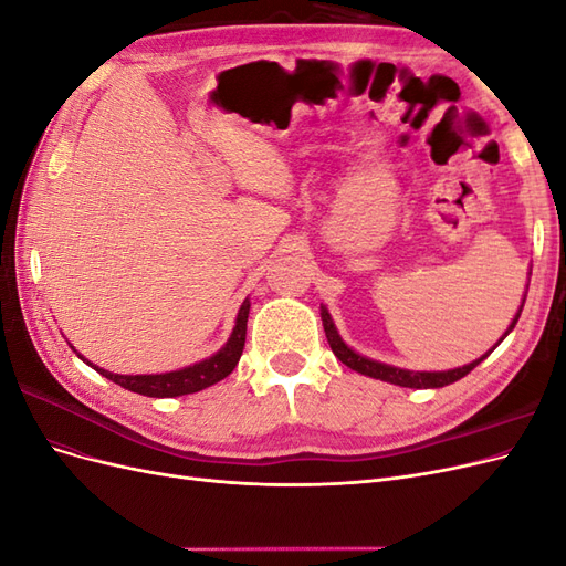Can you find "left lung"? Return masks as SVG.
I'll return each instance as SVG.
<instances>
[{
    "mask_svg": "<svg viewBox=\"0 0 566 566\" xmlns=\"http://www.w3.org/2000/svg\"><path fill=\"white\" fill-rule=\"evenodd\" d=\"M522 314V310H520ZM520 314L515 316V321H512V325L507 328V333L515 328L517 325V318ZM321 318H323V331H325V337H328V345L333 349V354L339 358L342 364L349 366L352 370L361 373V375H368V378H375V380H382V382H391V385H399V387H413V389H432V387H443V385H451L460 378H465V375L470 370H474L479 364L484 361V358L491 354H484L482 358H476V361H472L470 366H462V368H455V370H447V373H413V370H401V368H394V366H385V364H378V361H370V358L361 356L352 352L345 342H342V337L337 335L335 325H333V318L331 314L325 312V306H321ZM505 333V335H507ZM503 335V337H505ZM501 337V339H503ZM499 339V342H501Z\"/></svg>",
    "mask_w": 566,
    "mask_h": 566,
    "instance_id": "left-lung-1",
    "label": "left lung"
}]
</instances>
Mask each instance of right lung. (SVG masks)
Returning a JSON list of instances; mask_svg holds the SVG:
<instances>
[{
	"instance_id": "obj_1",
	"label": "right lung",
	"mask_w": 566,
	"mask_h": 566,
	"mask_svg": "<svg viewBox=\"0 0 566 566\" xmlns=\"http://www.w3.org/2000/svg\"><path fill=\"white\" fill-rule=\"evenodd\" d=\"M248 314H250V302L245 300L243 306H241V312H238L235 328H233L229 342L224 345V349H219L214 356L205 358V361H200L196 366H188L184 370L163 373V375H115V373H108L104 368L92 366L90 361L87 364L96 373L104 375V378L113 380L115 385L125 387L129 391H136V394H144V397L172 399V397H181V394H193V391H200V389L210 387L219 380H224L227 375H231L235 364L241 361V354H243V347H245ZM82 361H84V358H82Z\"/></svg>"
}]
</instances>
